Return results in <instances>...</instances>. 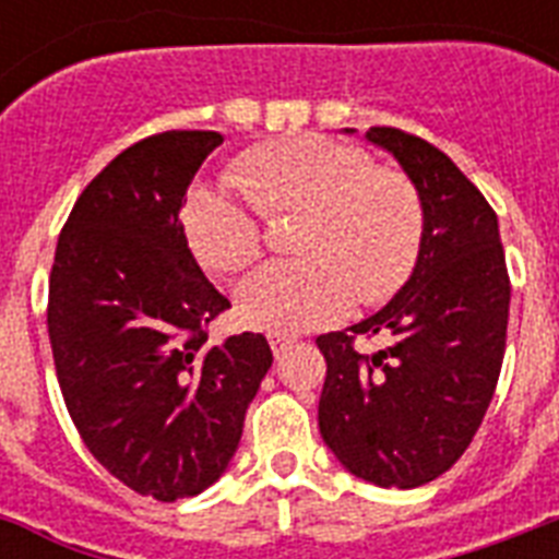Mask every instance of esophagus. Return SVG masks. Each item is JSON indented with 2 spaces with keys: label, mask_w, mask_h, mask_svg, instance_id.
Listing matches in <instances>:
<instances>
[{
  "label": "esophagus",
  "mask_w": 559,
  "mask_h": 559,
  "mask_svg": "<svg viewBox=\"0 0 559 559\" xmlns=\"http://www.w3.org/2000/svg\"><path fill=\"white\" fill-rule=\"evenodd\" d=\"M289 342H293V340H289V336H275V333H272V336H270V348H272V354H275V357H278L281 350L287 348Z\"/></svg>",
  "instance_id": "esophagus-1"
}]
</instances>
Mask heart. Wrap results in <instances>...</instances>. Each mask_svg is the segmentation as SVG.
Returning a JSON list of instances; mask_svg holds the SVG:
<instances>
[{
	"label": "heart",
	"mask_w": 559,
	"mask_h": 559,
	"mask_svg": "<svg viewBox=\"0 0 559 559\" xmlns=\"http://www.w3.org/2000/svg\"><path fill=\"white\" fill-rule=\"evenodd\" d=\"M237 191L197 186L182 231L205 270L231 275L263 249V219L301 217L296 261L266 263L237 287V316L254 331L293 336L380 305L408 281L424 243V205L406 174L328 135L258 144L231 168Z\"/></svg>",
	"instance_id": "b5f03b06"
}]
</instances>
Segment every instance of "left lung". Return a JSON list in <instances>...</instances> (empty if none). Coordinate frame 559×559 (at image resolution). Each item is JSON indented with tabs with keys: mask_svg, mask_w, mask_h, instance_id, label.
<instances>
[{
	"mask_svg": "<svg viewBox=\"0 0 559 559\" xmlns=\"http://www.w3.org/2000/svg\"><path fill=\"white\" fill-rule=\"evenodd\" d=\"M366 139L420 193L424 243L397 296L348 328L389 335V349L359 355L345 331L316 340L328 362L319 429L348 473L408 490L447 473L481 426L502 371L511 278L496 211L447 153L397 127Z\"/></svg>",
	"mask_w": 559,
	"mask_h": 559,
	"instance_id": "1",
	"label": "left lung"
}]
</instances>
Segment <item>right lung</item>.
<instances>
[{"mask_svg":"<svg viewBox=\"0 0 559 559\" xmlns=\"http://www.w3.org/2000/svg\"><path fill=\"white\" fill-rule=\"evenodd\" d=\"M223 135L168 130L118 153L74 202L48 281V340L86 450L159 502L202 493L235 455L272 366L261 333L209 345L228 298L202 275L182 200Z\"/></svg>","mask_w":559,"mask_h":559,"instance_id":"add662e5","label":"right lung"}]
</instances>
